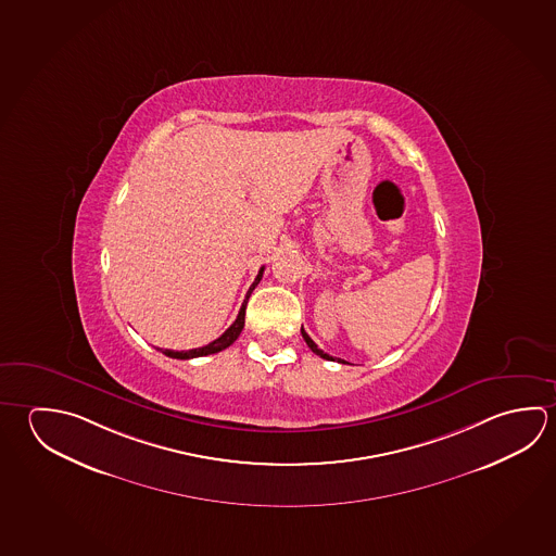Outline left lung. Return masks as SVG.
<instances>
[{"instance_id": "left-lung-1", "label": "left lung", "mask_w": 556, "mask_h": 556, "mask_svg": "<svg viewBox=\"0 0 556 556\" xmlns=\"http://www.w3.org/2000/svg\"><path fill=\"white\" fill-rule=\"evenodd\" d=\"M301 333L302 338H304V341H306V345H308V348H311V350L314 351L316 355H320L321 359L336 361L333 359V357H331V355H328V353H324V351H321L320 348H318V345H316V343L312 341L311 336H308V333L304 331V328H301ZM338 361H340V363H343V361L341 359Z\"/></svg>"}]
</instances>
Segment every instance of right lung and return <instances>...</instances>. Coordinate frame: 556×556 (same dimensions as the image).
<instances>
[{"label":"right lung","instance_id":"right-lung-1","mask_svg":"<svg viewBox=\"0 0 556 556\" xmlns=\"http://www.w3.org/2000/svg\"><path fill=\"white\" fill-rule=\"evenodd\" d=\"M262 277H264V267L260 269V274L255 277V281L252 282V287H250V291L245 294L244 302H242V308L238 312V318H236L235 324L228 328V330L220 336V338H216L215 341H211L208 345L205 348H197V350L189 351H172L164 350V355L167 357H174V359H193V357H205V355H213V353H218V351L226 350L228 345H232L236 340H238V336L242 333L244 330V318H245V304H248V299H250V294L254 291L255 287H257V282L262 281Z\"/></svg>","mask_w":556,"mask_h":556}]
</instances>
